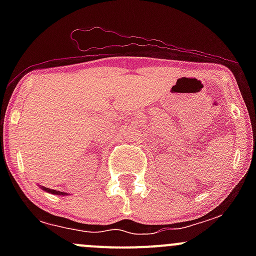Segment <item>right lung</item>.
I'll return each mask as SVG.
<instances>
[{"label": "right lung", "mask_w": 256, "mask_h": 256, "mask_svg": "<svg viewBox=\"0 0 256 256\" xmlns=\"http://www.w3.org/2000/svg\"><path fill=\"white\" fill-rule=\"evenodd\" d=\"M42 188H43V190H47V192L52 193V194H66V193H63V192H58V190H49V188H46V187H42Z\"/></svg>", "instance_id": "right-lung-1"}]
</instances>
